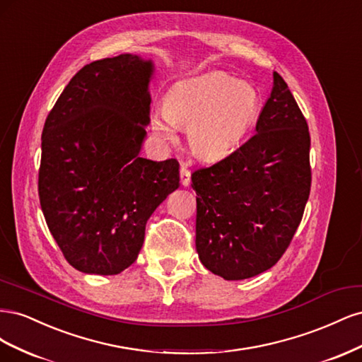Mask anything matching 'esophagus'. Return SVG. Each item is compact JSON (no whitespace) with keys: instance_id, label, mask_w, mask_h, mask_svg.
Segmentation results:
<instances>
[{"instance_id":"1","label":"esophagus","mask_w":362,"mask_h":362,"mask_svg":"<svg viewBox=\"0 0 362 362\" xmlns=\"http://www.w3.org/2000/svg\"><path fill=\"white\" fill-rule=\"evenodd\" d=\"M180 178H181V184L184 185V187H187V185L190 184V170L187 169V166H185V164H181Z\"/></svg>"}]
</instances>
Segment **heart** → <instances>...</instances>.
I'll use <instances>...</instances> for the list:
<instances>
[{
	"label": "heart",
	"instance_id": "heart-1",
	"mask_svg": "<svg viewBox=\"0 0 362 362\" xmlns=\"http://www.w3.org/2000/svg\"><path fill=\"white\" fill-rule=\"evenodd\" d=\"M259 108L255 86L225 74H208L175 84L164 98V110L152 112L151 127L157 137L170 144L178 140V127H187L193 154L214 161L242 144Z\"/></svg>",
	"mask_w": 362,
	"mask_h": 362
}]
</instances>
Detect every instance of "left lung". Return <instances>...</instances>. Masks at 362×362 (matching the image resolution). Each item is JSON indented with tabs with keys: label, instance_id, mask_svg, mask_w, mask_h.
I'll use <instances>...</instances> for the list:
<instances>
[{
	"label": "left lung",
	"instance_id": "8db88e82",
	"mask_svg": "<svg viewBox=\"0 0 362 362\" xmlns=\"http://www.w3.org/2000/svg\"><path fill=\"white\" fill-rule=\"evenodd\" d=\"M255 131L226 158L192 173L196 250L202 264L226 281L276 264L311 189L308 124L278 72Z\"/></svg>",
	"mask_w": 362,
	"mask_h": 362
}]
</instances>
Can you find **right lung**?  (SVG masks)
Instances as JSON below:
<instances>
[{
  "label": "right lung",
  "mask_w": 362,
  "mask_h": 362,
  "mask_svg": "<svg viewBox=\"0 0 362 362\" xmlns=\"http://www.w3.org/2000/svg\"><path fill=\"white\" fill-rule=\"evenodd\" d=\"M152 74L154 63L136 54L86 64L43 127L42 211L64 258L89 275H117L133 264L148 218L180 185L177 160L139 156Z\"/></svg>",
  "instance_id": "right-lung-1"
}]
</instances>
